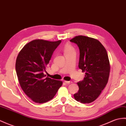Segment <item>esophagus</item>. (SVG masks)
Returning a JSON list of instances; mask_svg holds the SVG:
<instances>
[{"mask_svg":"<svg viewBox=\"0 0 126 126\" xmlns=\"http://www.w3.org/2000/svg\"><path fill=\"white\" fill-rule=\"evenodd\" d=\"M64 82H65L67 84H71L72 83L71 81H64Z\"/></svg>","mask_w":126,"mask_h":126,"instance_id":"obj_1","label":"esophagus"}]
</instances>
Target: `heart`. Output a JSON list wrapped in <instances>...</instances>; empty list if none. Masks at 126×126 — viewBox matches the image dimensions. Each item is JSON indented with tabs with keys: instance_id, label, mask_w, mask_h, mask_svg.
<instances>
[{
	"instance_id": "1",
	"label": "heart",
	"mask_w": 126,
	"mask_h": 126,
	"mask_svg": "<svg viewBox=\"0 0 126 126\" xmlns=\"http://www.w3.org/2000/svg\"><path fill=\"white\" fill-rule=\"evenodd\" d=\"M72 50H74V49L72 47V46L70 45H66L64 47V54H66L68 53V52L71 51Z\"/></svg>"
}]
</instances>
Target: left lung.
I'll return each mask as SVG.
<instances>
[{"instance_id": "8db88e82", "label": "left lung", "mask_w": 126, "mask_h": 126, "mask_svg": "<svg viewBox=\"0 0 126 126\" xmlns=\"http://www.w3.org/2000/svg\"><path fill=\"white\" fill-rule=\"evenodd\" d=\"M70 41L79 49L78 67L85 72L84 79L77 83L79 90L74 98L81 103H91L101 94L109 80L110 64L107 51L94 38L78 35Z\"/></svg>"}]
</instances>
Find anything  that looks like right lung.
Masks as SVG:
<instances>
[{"instance_id":"1","label":"right lung","mask_w":126,"mask_h":126,"mask_svg":"<svg viewBox=\"0 0 126 126\" xmlns=\"http://www.w3.org/2000/svg\"><path fill=\"white\" fill-rule=\"evenodd\" d=\"M61 42L34 40L26 44L17 55L16 70L20 86L35 103H46L54 98L62 81L46 77V70L53 52Z\"/></svg>"}]
</instances>
